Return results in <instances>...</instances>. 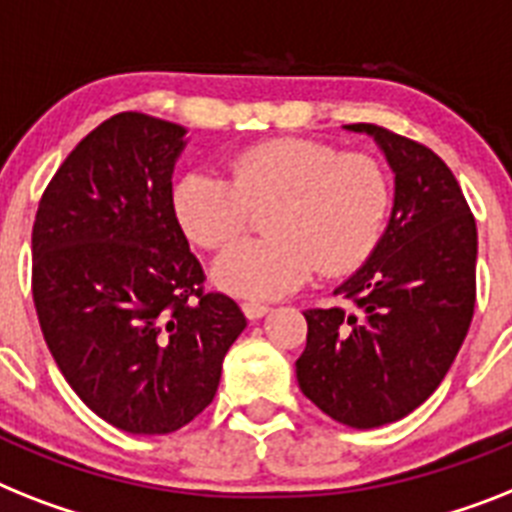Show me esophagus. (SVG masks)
I'll return each instance as SVG.
<instances>
[{"label":"esophagus","mask_w":512,"mask_h":512,"mask_svg":"<svg viewBox=\"0 0 512 512\" xmlns=\"http://www.w3.org/2000/svg\"><path fill=\"white\" fill-rule=\"evenodd\" d=\"M240 308H243V314H246L251 322H253V319H261V316L269 314V306H266V303H261V301H246Z\"/></svg>","instance_id":"esophagus-1"}]
</instances>
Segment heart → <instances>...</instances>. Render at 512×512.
Instances as JSON below:
<instances>
[{"label":"heart","instance_id":"1","mask_svg":"<svg viewBox=\"0 0 512 512\" xmlns=\"http://www.w3.org/2000/svg\"><path fill=\"white\" fill-rule=\"evenodd\" d=\"M392 183L377 156L314 138H274L230 159V177L185 172L172 211L196 246L222 248L246 232L253 211L269 209V238L243 240L217 259L211 277L240 298H280L322 269L353 272L387 227Z\"/></svg>","mask_w":512,"mask_h":512}]
</instances>
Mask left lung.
<instances>
[{"mask_svg":"<svg viewBox=\"0 0 512 512\" xmlns=\"http://www.w3.org/2000/svg\"><path fill=\"white\" fill-rule=\"evenodd\" d=\"M366 133L395 175L390 222L369 259L335 287L356 306L306 311L295 361L303 395L340 424L377 429L416 411L445 379L476 303V222L442 159L377 125Z\"/></svg>","mask_w":512,"mask_h":512,"instance_id":"8db88e82","label":"left lung"}]
</instances>
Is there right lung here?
Instances as JSON below:
<instances>
[{
    "mask_svg": "<svg viewBox=\"0 0 512 512\" xmlns=\"http://www.w3.org/2000/svg\"><path fill=\"white\" fill-rule=\"evenodd\" d=\"M188 130L141 112L101 122L70 151L33 222V303L59 371L130 434H170L214 400L246 316L204 293L172 211Z\"/></svg>",
    "mask_w": 512,
    "mask_h": 512,
    "instance_id": "1",
    "label": "right lung"
}]
</instances>
